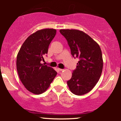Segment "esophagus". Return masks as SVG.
I'll use <instances>...</instances> for the list:
<instances>
[{"mask_svg": "<svg viewBox=\"0 0 121 121\" xmlns=\"http://www.w3.org/2000/svg\"><path fill=\"white\" fill-rule=\"evenodd\" d=\"M58 70H59V72H61V71H63L64 69H60V68H58Z\"/></svg>", "mask_w": 121, "mask_h": 121, "instance_id": "esophagus-1", "label": "esophagus"}]
</instances>
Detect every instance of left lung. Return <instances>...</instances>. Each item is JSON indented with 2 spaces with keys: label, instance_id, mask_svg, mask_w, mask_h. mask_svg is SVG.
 I'll use <instances>...</instances> for the list:
<instances>
[{
  "label": "left lung",
  "instance_id": "1",
  "mask_svg": "<svg viewBox=\"0 0 121 121\" xmlns=\"http://www.w3.org/2000/svg\"><path fill=\"white\" fill-rule=\"evenodd\" d=\"M74 57L80 60L67 84L72 93L77 95L89 92L99 81L103 68L101 49L88 35L77 30H60Z\"/></svg>",
  "mask_w": 121,
  "mask_h": 121
}]
</instances>
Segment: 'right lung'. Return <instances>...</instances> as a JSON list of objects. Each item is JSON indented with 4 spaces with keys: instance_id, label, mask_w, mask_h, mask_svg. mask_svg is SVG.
I'll return each mask as SVG.
<instances>
[{
    "instance_id": "add662e5",
    "label": "right lung",
    "mask_w": 121,
    "mask_h": 121,
    "mask_svg": "<svg viewBox=\"0 0 121 121\" xmlns=\"http://www.w3.org/2000/svg\"><path fill=\"white\" fill-rule=\"evenodd\" d=\"M56 34L55 29L37 30L25 40L17 55L16 68L24 87L35 94L45 92L57 75L52 68L41 63Z\"/></svg>"
}]
</instances>
